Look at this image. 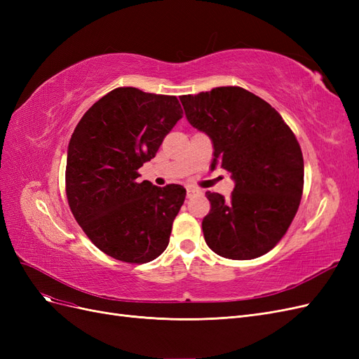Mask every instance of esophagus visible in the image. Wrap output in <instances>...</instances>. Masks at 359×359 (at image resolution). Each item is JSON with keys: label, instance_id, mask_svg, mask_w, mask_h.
<instances>
[{"label": "esophagus", "instance_id": "34e87169", "mask_svg": "<svg viewBox=\"0 0 359 359\" xmlns=\"http://www.w3.org/2000/svg\"><path fill=\"white\" fill-rule=\"evenodd\" d=\"M201 191L198 190V189H193V187H189L187 189V198L189 199H191V198H194V196H198V194H199Z\"/></svg>", "mask_w": 359, "mask_h": 359}]
</instances>
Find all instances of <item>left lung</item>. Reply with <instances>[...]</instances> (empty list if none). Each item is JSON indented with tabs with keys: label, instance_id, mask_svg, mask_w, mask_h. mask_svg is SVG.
Segmentation results:
<instances>
[{
	"label": "left lung",
	"instance_id": "left-lung-1",
	"mask_svg": "<svg viewBox=\"0 0 359 359\" xmlns=\"http://www.w3.org/2000/svg\"><path fill=\"white\" fill-rule=\"evenodd\" d=\"M189 123L208 135L211 169L231 173V199L206 191L205 243L219 256L248 260L268 253L295 217L304 187L301 147L285 119L260 97L240 86L181 95Z\"/></svg>",
	"mask_w": 359,
	"mask_h": 359
}]
</instances>
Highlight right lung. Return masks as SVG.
Returning a JSON list of instances; mask_svg holds the SVG:
<instances>
[{"instance_id": "1", "label": "right lung", "mask_w": 359, "mask_h": 359, "mask_svg": "<svg viewBox=\"0 0 359 359\" xmlns=\"http://www.w3.org/2000/svg\"><path fill=\"white\" fill-rule=\"evenodd\" d=\"M180 118L175 95L121 86L76 126L67 149V201L82 231L107 256L147 264L166 250L186 189L136 180Z\"/></svg>"}]
</instances>
